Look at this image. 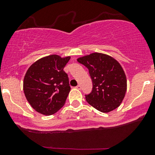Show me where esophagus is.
<instances>
[{
    "mask_svg": "<svg viewBox=\"0 0 155 155\" xmlns=\"http://www.w3.org/2000/svg\"><path fill=\"white\" fill-rule=\"evenodd\" d=\"M76 88H77V89H79V90H80V89H81V85H78L77 86H76Z\"/></svg>",
    "mask_w": 155,
    "mask_h": 155,
    "instance_id": "esophagus-1",
    "label": "esophagus"
}]
</instances>
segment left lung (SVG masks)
<instances>
[{"instance_id":"obj_1","label":"left lung","mask_w":155,"mask_h":155,"mask_svg":"<svg viewBox=\"0 0 155 155\" xmlns=\"http://www.w3.org/2000/svg\"><path fill=\"white\" fill-rule=\"evenodd\" d=\"M88 69L93 87L86 101L98 111L109 112L120 106L127 91V79L121 64L111 56L94 52L77 59Z\"/></svg>"}]
</instances>
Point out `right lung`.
Here are the masks:
<instances>
[{
  "mask_svg": "<svg viewBox=\"0 0 155 155\" xmlns=\"http://www.w3.org/2000/svg\"><path fill=\"white\" fill-rule=\"evenodd\" d=\"M70 59V56L51 54L37 60L26 72L23 82L25 95L39 113L51 115L64 105L70 86L64 68Z\"/></svg>",
  "mask_w": 155,
  "mask_h": 155,
  "instance_id": "add662e5",
  "label": "right lung"
}]
</instances>
